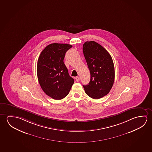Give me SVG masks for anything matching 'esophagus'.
Returning <instances> with one entry per match:
<instances>
[{
  "label": "esophagus",
  "instance_id": "34e87169",
  "mask_svg": "<svg viewBox=\"0 0 152 152\" xmlns=\"http://www.w3.org/2000/svg\"><path fill=\"white\" fill-rule=\"evenodd\" d=\"M75 80H76V81L78 82V81H79L80 80V77H75Z\"/></svg>",
  "mask_w": 152,
  "mask_h": 152
}]
</instances>
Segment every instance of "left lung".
I'll list each match as a JSON object with an SVG mask.
<instances>
[{
  "mask_svg": "<svg viewBox=\"0 0 152 152\" xmlns=\"http://www.w3.org/2000/svg\"><path fill=\"white\" fill-rule=\"evenodd\" d=\"M83 52L91 75L89 83L83 87L88 96L100 99L108 94L113 86V61L108 51L94 41L86 42Z\"/></svg>",
  "mask_w": 152,
  "mask_h": 152,
  "instance_id": "1",
  "label": "left lung"
}]
</instances>
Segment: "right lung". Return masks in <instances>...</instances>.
Here are the masks:
<instances>
[{"label":"right lung","mask_w":152,"mask_h":152,"mask_svg":"<svg viewBox=\"0 0 152 152\" xmlns=\"http://www.w3.org/2000/svg\"><path fill=\"white\" fill-rule=\"evenodd\" d=\"M72 47L68 44H51L39 56L37 64L39 83L45 94L53 99L65 98L74 83L63 62L66 52Z\"/></svg>","instance_id":"obj_1"}]
</instances>
